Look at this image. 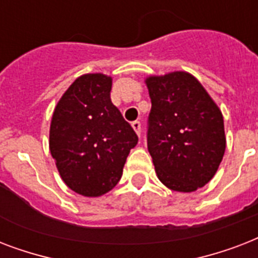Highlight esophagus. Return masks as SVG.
Returning a JSON list of instances; mask_svg holds the SVG:
<instances>
[{
	"label": "esophagus",
	"mask_w": 258,
	"mask_h": 258,
	"mask_svg": "<svg viewBox=\"0 0 258 258\" xmlns=\"http://www.w3.org/2000/svg\"><path fill=\"white\" fill-rule=\"evenodd\" d=\"M133 128L135 130V133H137V135L138 137H141L142 135V125H141V121H138V120H135V121H133Z\"/></svg>",
	"instance_id": "obj_1"
}]
</instances>
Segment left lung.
<instances>
[{"label":"left lung","mask_w":258,"mask_h":258,"mask_svg":"<svg viewBox=\"0 0 258 258\" xmlns=\"http://www.w3.org/2000/svg\"><path fill=\"white\" fill-rule=\"evenodd\" d=\"M151 99L147 147L166 187L191 192L216 175L226 149L220 107L186 71L145 79Z\"/></svg>","instance_id":"1"}]
</instances>
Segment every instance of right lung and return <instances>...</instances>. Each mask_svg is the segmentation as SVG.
Returning a JSON list of instances; mask_svg holds the SVG:
<instances>
[{"label": "right lung", "mask_w": 258, "mask_h": 258, "mask_svg": "<svg viewBox=\"0 0 258 258\" xmlns=\"http://www.w3.org/2000/svg\"><path fill=\"white\" fill-rule=\"evenodd\" d=\"M112 78L79 76L54 107L49 151L64 183L84 197H100L120 180L130 150L138 143L133 127L112 104Z\"/></svg>", "instance_id": "1"}]
</instances>
